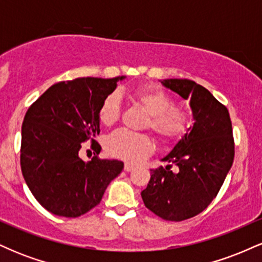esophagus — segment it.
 <instances>
[{"label":"esophagus","mask_w":262,"mask_h":262,"mask_svg":"<svg viewBox=\"0 0 262 262\" xmlns=\"http://www.w3.org/2000/svg\"><path fill=\"white\" fill-rule=\"evenodd\" d=\"M134 165L133 164H129V162H125L124 164V171H127V172H129V171L134 170Z\"/></svg>","instance_id":"esophagus-1"}]
</instances>
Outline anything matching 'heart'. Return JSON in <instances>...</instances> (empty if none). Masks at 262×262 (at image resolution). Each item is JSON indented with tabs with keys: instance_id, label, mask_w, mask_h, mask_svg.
I'll return each instance as SVG.
<instances>
[{
	"instance_id": "1",
	"label": "heart",
	"mask_w": 262,
	"mask_h": 262,
	"mask_svg": "<svg viewBox=\"0 0 262 262\" xmlns=\"http://www.w3.org/2000/svg\"><path fill=\"white\" fill-rule=\"evenodd\" d=\"M133 100L149 114L144 127L151 129L161 143H176L186 134L188 114L182 108L173 107V100L167 93L154 87H141L133 92ZM121 111L118 93H111L102 101L98 110L100 121L104 125H112L118 122ZM106 149L116 158L128 162H138L152 151L154 144L145 134L118 130L108 137Z\"/></svg>"
}]
</instances>
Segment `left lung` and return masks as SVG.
I'll use <instances>...</instances> for the list:
<instances>
[{
    "mask_svg": "<svg viewBox=\"0 0 262 262\" xmlns=\"http://www.w3.org/2000/svg\"><path fill=\"white\" fill-rule=\"evenodd\" d=\"M162 86L189 100L193 124L161 161L175 164L150 170L141 191L145 207L156 215L181 222L200 214L214 200L234 160V139L227 107L203 86L186 79H165Z\"/></svg>",
    "mask_w": 262,
    "mask_h": 262,
    "instance_id": "1",
    "label": "left lung"
}]
</instances>
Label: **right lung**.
<instances>
[{
  "mask_svg": "<svg viewBox=\"0 0 262 262\" xmlns=\"http://www.w3.org/2000/svg\"><path fill=\"white\" fill-rule=\"evenodd\" d=\"M81 77L45 91L27 111L22 124L20 167L25 181L45 209L76 218L97 206L107 186L122 172L118 160L83 161L81 143L100 134L98 110L118 81Z\"/></svg>",
  "mask_w": 262,
  "mask_h": 262,
  "instance_id": "right-lung-1",
  "label": "right lung"
}]
</instances>
